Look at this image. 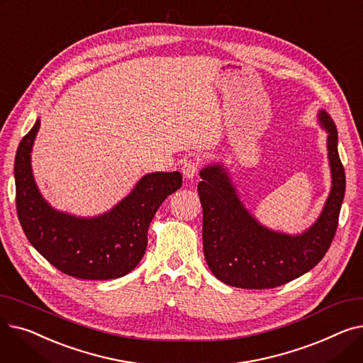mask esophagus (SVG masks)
Segmentation results:
<instances>
[{"label":"esophagus","mask_w":363,"mask_h":363,"mask_svg":"<svg viewBox=\"0 0 363 363\" xmlns=\"http://www.w3.org/2000/svg\"><path fill=\"white\" fill-rule=\"evenodd\" d=\"M200 169V160L199 159H188L182 164V174L185 178H194Z\"/></svg>","instance_id":"1"}]
</instances>
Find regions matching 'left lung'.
Segmentation results:
<instances>
[{
  "label": "left lung",
  "instance_id": "left-lung-1",
  "mask_svg": "<svg viewBox=\"0 0 363 363\" xmlns=\"http://www.w3.org/2000/svg\"><path fill=\"white\" fill-rule=\"evenodd\" d=\"M319 122L328 132L333 185L316 222L298 235L277 233L260 225L238 199L223 166L211 164L200 172L203 250L208 268L222 282L238 289H275L309 272L328 252L338 226L346 175L338 156L333 119L320 110Z\"/></svg>",
  "mask_w": 363,
  "mask_h": 363
}]
</instances>
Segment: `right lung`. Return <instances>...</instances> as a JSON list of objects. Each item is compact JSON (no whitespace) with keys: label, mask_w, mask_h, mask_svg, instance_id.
I'll return each instance as SVG.
<instances>
[{"label":"right lung","mask_w":363,"mask_h":363,"mask_svg":"<svg viewBox=\"0 0 363 363\" xmlns=\"http://www.w3.org/2000/svg\"><path fill=\"white\" fill-rule=\"evenodd\" d=\"M40 119L18 144L14 160L16 208L29 242L52 266L81 279H114L143 259L151 219L167 196L182 185L179 172H155L110 212L78 218L52 208L38 189L30 166Z\"/></svg>","instance_id":"right-lung-1"}]
</instances>
